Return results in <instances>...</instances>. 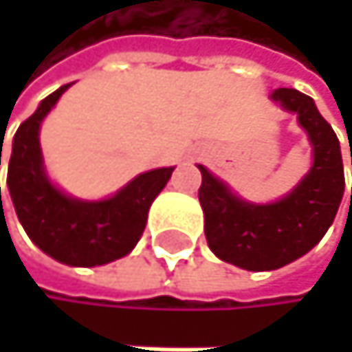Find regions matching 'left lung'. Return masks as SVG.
Here are the masks:
<instances>
[{
	"label": "left lung",
	"instance_id": "8db88e82",
	"mask_svg": "<svg viewBox=\"0 0 352 352\" xmlns=\"http://www.w3.org/2000/svg\"><path fill=\"white\" fill-rule=\"evenodd\" d=\"M272 99L298 113L315 152L313 168L289 196L272 205H249L198 166V200L211 251L228 264L255 272L276 270L313 249L331 226L344 194L340 141L315 101L294 88L274 90Z\"/></svg>",
	"mask_w": 352,
	"mask_h": 352
}]
</instances>
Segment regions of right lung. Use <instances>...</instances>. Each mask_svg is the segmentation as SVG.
Returning a JSON list of instances; mask_svg holds the SVG:
<instances>
[{"label": "right lung", "mask_w": 352, "mask_h": 352, "mask_svg": "<svg viewBox=\"0 0 352 352\" xmlns=\"http://www.w3.org/2000/svg\"><path fill=\"white\" fill-rule=\"evenodd\" d=\"M69 86L48 94L19 126L8 164V190L25 232L44 253L69 266H101L124 258L137 245L150 205L173 168L143 173L101 202H82L58 192L44 173L37 135L42 120Z\"/></svg>", "instance_id": "1"}]
</instances>
